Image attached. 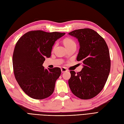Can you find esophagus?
<instances>
[{
    "instance_id": "esophagus-1",
    "label": "esophagus",
    "mask_w": 124,
    "mask_h": 124,
    "mask_svg": "<svg viewBox=\"0 0 124 124\" xmlns=\"http://www.w3.org/2000/svg\"><path fill=\"white\" fill-rule=\"evenodd\" d=\"M61 71H62V73H63L65 72H66V71H67V70L66 69V68H64V67H62V68H61Z\"/></svg>"
}]
</instances>
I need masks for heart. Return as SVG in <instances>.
I'll use <instances>...</instances> for the list:
<instances>
[{
	"instance_id": "1",
	"label": "heart",
	"mask_w": 124,
	"mask_h": 124,
	"mask_svg": "<svg viewBox=\"0 0 124 124\" xmlns=\"http://www.w3.org/2000/svg\"><path fill=\"white\" fill-rule=\"evenodd\" d=\"M63 44H64L65 47L67 48L70 46H76V44L75 43L74 41L70 38H66L63 39ZM56 46V44L54 46V47Z\"/></svg>"
}]
</instances>
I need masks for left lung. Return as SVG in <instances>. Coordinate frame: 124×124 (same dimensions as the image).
Masks as SVG:
<instances>
[{
    "mask_svg": "<svg viewBox=\"0 0 124 124\" xmlns=\"http://www.w3.org/2000/svg\"><path fill=\"white\" fill-rule=\"evenodd\" d=\"M69 35L78 39L80 47L77 60L83 63L80 72L70 71V88L81 99L93 98L102 90L110 71L108 46L102 37L92 29H77Z\"/></svg>",
    "mask_w": 124,
    "mask_h": 124,
    "instance_id": "left-lung-1",
    "label": "left lung"
}]
</instances>
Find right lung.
I'll list each match as a JSON object with an SVG mask.
<instances>
[{
    "mask_svg": "<svg viewBox=\"0 0 124 124\" xmlns=\"http://www.w3.org/2000/svg\"><path fill=\"white\" fill-rule=\"evenodd\" d=\"M65 35L30 31L17 42L12 58L14 76L22 90L31 98L43 99L53 93L61 70L58 67L44 69L42 65L45 58L51 56L55 41Z\"/></svg>",
    "mask_w": 124,
    "mask_h": 124,
    "instance_id": "right-lung-1",
    "label": "right lung"
}]
</instances>
